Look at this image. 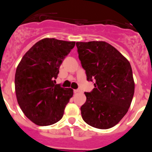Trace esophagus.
I'll list each match as a JSON object with an SVG mask.
<instances>
[{
	"label": "esophagus",
	"mask_w": 152,
	"mask_h": 152,
	"mask_svg": "<svg viewBox=\"0 0 152 152\" xmlns=\"http://www.w3.org/2000/svg\"><path fill=\"white\" fill-rule=\"evenodd\" d=\"M80 89H75L74 90L75 93H78V92H80Z\"/></svg>",
	"instance_id": "34e87169"
}]
</instances>
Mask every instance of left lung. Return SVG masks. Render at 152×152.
<instances>
[{"label":"left lung","mask_w":152,"mask_h":152,"mask_svg":"<svg viewBox=\"0 0 152 152\" xmlns=\"http://www.w3.org/2000/svg\"><path fill=\"white\" fill-rule=\"evenodd\" d=\"M78 56L87 80L94 81L81 106L83 121L91 126H115L127 113L134 93L132 66L126 58L105 41L77 42Z\"/></svg>","instance_id":"1"}]
</instances>
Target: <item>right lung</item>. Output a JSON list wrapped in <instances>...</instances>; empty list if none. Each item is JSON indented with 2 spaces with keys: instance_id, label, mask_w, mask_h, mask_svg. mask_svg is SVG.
<instances>
[{
  "instance_id": "1",
  "label": "right lung",
  "mask_w": 152,
  "mask_h": 152,
  "mask_svg": "<svg viewBox=\"0 0 152 152\" xmlns=\"http://www.w3.org/2000/svg\"><path fill=\"white\" fill-rule=\"evenodd\" d=\"M75 42L55 38L39 40L23 55L15 77L16 97L28 119L40 126L58 122L73 89L55 84L60 66Z\"/></svg>"
}]
</instances>
